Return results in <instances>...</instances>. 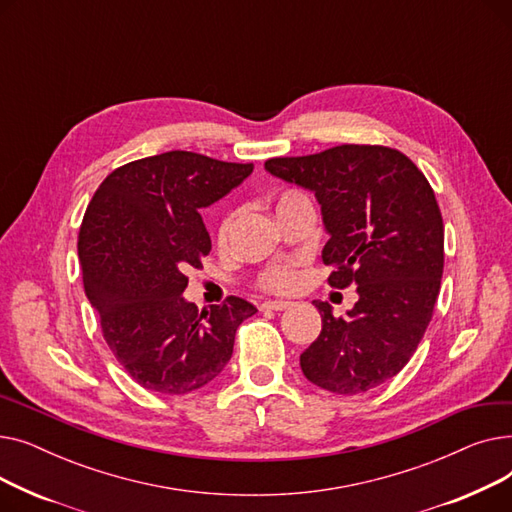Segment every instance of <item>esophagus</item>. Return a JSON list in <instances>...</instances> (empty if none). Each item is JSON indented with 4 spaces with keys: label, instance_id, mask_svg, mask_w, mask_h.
Wrapping results in <instances>:
<instances>
[{
    "label": "esophagus",
    "instance_id": "34e87169",
    "mask_svg": "<svg viewBox=\"0 0 512 512\" xmlns=\"http://www.w3.org/2000/svg\"><path fill=\"white\" fill-rule=\"evenodd\" d=\"M292 303H288V301H263L261 303V309L263 311H284V309H288Z\"/></svg>",
    "mask_w": 512,
    "mask_h": 512
}]
</instances>
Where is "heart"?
Here are the masks:
<instances>
[{"label":"heart","instance_id":"b5f03b06","mask_svg":"<svg viewBox=\"0 0 512 512\" xmlns=\"http://www.w3.org/2000/svg\"><path fill=\"white\" fill-rule=\"evenodd\" d=\"M297 197H303V195L294 193V191L282 193L278 197V207L292 201V199H297ZM234 224H236V211H230L226 218L222 220L220 230H218V240H220L222 247H226L230 242ZM297 282H299V270H297V265H294V263L272 265V267H267V270L259 276V286L263 290H270V292H290L294 286H297Z\"/></svg>","mask_w":512,"mask_h":512}]
</instances>
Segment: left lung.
I'll return each mask as SVG.
<instances>
[{
  "instance_id": "left-lung-1",
  "label": "left lung",
  "mask_w": 512,
  "mask_h": 512,
  "mask_svg": "<svg viewBox=\"0 0 512 512\" xmlns=\"http://www.w3.org/2000/svg\"><path fill=\"white\" fill-rule=\"evenodd\" d=\"M265 170L315 193L330 234L321 253L334 267L328 282L359 292L346 317L313 301L321 332L301 355L305 378L344 396L388 382L417 351L440 292L444 224L434 188L384 145L272 157Z\"/></svg>"
}]
</instances>
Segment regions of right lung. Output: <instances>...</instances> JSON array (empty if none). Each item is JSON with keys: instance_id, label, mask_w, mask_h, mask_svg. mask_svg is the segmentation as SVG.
Segmentation results:
<instances>
[{"instance_id": "add662e5", "label": "right lung", "mask_w": 512, "mask_h": 512, "mask_svg": "<svg viewBox=\"0 0 512 512\" xmlns=\"http://www.w3.org/2000/svg\"><path fill=\"white\" fill-rule=\"evenodd\" d=\"M253 172L193 151L116 168L95 191L78 232L87 299L130 378L151 392L188 394L218 378L253 303L228 297L199 309L182 299L186 272L203 267L211 238L201 209Z\"/></svg>"}]
</instances>
